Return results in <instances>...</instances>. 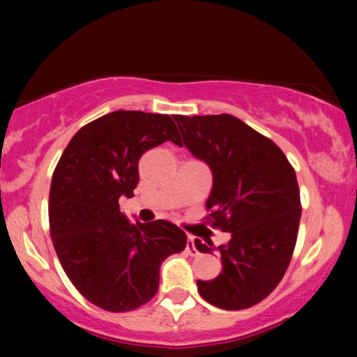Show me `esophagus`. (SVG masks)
Segmentation results:
<instances>
[{"label":"esophagus","instance_id":"1","mask_svg":"<svg viewBox=\"0 0 357 357\" xmlns=\"http://www.w3.org/2000/svg\"><path fill=\"white\" fill-rule=\"evenodd\" d=\"M185 250H187L190 255H197V247H195V238L193 237H188L187 247H185Z\"/></svg>","mask_w":357,"mask_h":357}]
</instances>
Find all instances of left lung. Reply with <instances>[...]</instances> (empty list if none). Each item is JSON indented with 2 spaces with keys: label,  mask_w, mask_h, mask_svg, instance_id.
Listing matches in <instances>:
<instances>
[{
  "label": "left lung",
  "mask_w": 357,
  "mask_h": 357,
  "mask_svg": "<svg viewBox=\"0 0 357 357\" xmlns=\"http://www.w3.org/2000/svg\"><path fill=\"white\" fill-rule=\"evenodd\" d=\"M183 144L211 169L206 202L209 221L231 234L226 245H195L221 253L222 271L197 281L198 292L224 310L258 304L284 276L294 252L301 221L296 172L270 138L234 115H175Z\"/></svg>",
  "instance_id": "1"
}]
</instances>
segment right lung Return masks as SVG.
Segmentation results:
<instances>
[{
	"instance_id": "obj_1",
	"label": "right lung",
	"mask_w": 357,
	"mask_h": 357,
	"mask_svg": "<svg viewBox=\"0 0 357 357\" xmlns=\"http://www.w3.org/2000/svg\"><path fill=\"white\" fill-rule=\"evenodd\" d=\"M165 141L180 144L169 115L116 110L82 126L53 172V247L76 289L104 310L128 312L149 302L162 261L187 245L175 224H133L120 211V197L135 195L139 158Z\"/></svg>"
}]
</instances>
